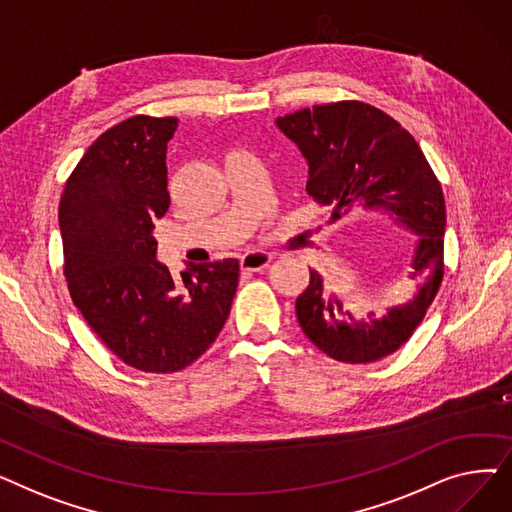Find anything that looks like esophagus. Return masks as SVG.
<instances>
[{
    "label": "esophagus",
    "instance_id": "1",
    "mask_svg": "<svg viewBox=\"0 0 512 512\" xmlns=\"http://www.w3.org/2000/svg\"><path fill=\"white\" fill-rule=\"evenodd\" d=\"M272 253H265V251H249L240 257V267L247 272H261L265 270L267 265L272 261Z\"/></svg>",
    "mask_w": 512,
    "mask_h": 512
}]
</instances>
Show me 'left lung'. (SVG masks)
<instances>
[{
  "mask_svg": "<svg viewBox=\"0 0 512 512\" xmlns=\"http://www.w3.org/2000/svg\"><path fill=\"white\" fill-rule=\"evenodd\" d=\"M276 126L307 159V193L332 207V220L375 209L417 234L409 272L417 290L405 305L382 317H355L315 270L297 299L299 324L319 351L342 363L380 361L411 338L442 284V186L411 134L369 103L313 105L278 118Z\"/></svg>",
  "mask_w": 512,
  "mask_h": 512,
  "instance_id": "left-lung-1",
  "label": "left lung"
}]
</instances>
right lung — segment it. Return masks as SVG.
Returning a JSON list of instances; mask_svg holds the SVG:
<instances>
[{"mask_svg":"<svg viewBox=\"0 0 512 512\" xmlns=\"http://www.w3.org/2000/svg\"><path fill=\"white\" fill-rule=\"evenodd\" d=\"M176 118L132 116L87 149L60 201L64 276L72 303L110 351L147 373L197 361L222 332L238 259L188 265L174 278L153 222L170 207L166 151Z\"/></svg>","mask_w":512,"mask_h":512,"instance_id":"obj_1","label":"right lung"}]
</instances>
